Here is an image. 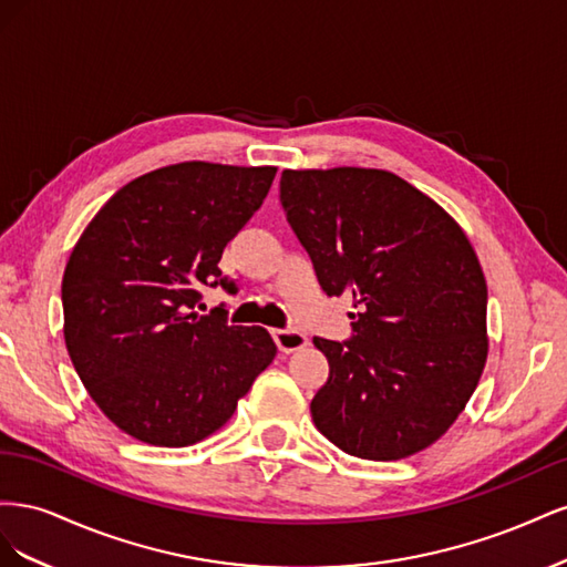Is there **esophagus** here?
Instances as JSON below:
<instances>
[{
  "instance_id": "34e87169",
  "label": "esophagus",
  "mask_w": 567,
  "mask_h": 567,
  "mask_svg": "<svg viewBox=\"0 0 567 567\" xmlns=\"http://www.w3.org/2000/svg\"><path fill=\"white\" fill-rule=\"evenodd\" d=\"M271 336H274V342H277V348L286 354L298 352V350L307 348V342H310V338L300 331H293V329H274Z\"/></svg>"
}]
</instances>
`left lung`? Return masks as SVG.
<instances>
[{"instance_id":"obj_1","label":"left lung","mask_w":567,"mask_h":567,"mask_svg":"<svg viewBox=\"0 0 567 567\" xmlns=\"http://www.w3.org/2000/svg\"><path fill=\"white\" fill-rule=\"evenodd\" d=\"M281 205L352 338H315L329 381L310 404L336 447L398 461L466 409L487 362V284L456 219L388 169H284Z\"/></svg>"}]
</instances>
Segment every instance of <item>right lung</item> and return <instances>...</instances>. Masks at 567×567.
I'll return each mask as SVG.
<instances>
[{"mask_svg":"<svg viewBox=\"0 0 567 567\" xmlns=\"http://www.w3.org/2000/svg\"><path fill=\"white\" fill-rule=\"evenodd\" d=\"M277 167L165 165L113 194L63 271V336L90 398L130 437L188 447L219 431L277 346L198 315L200 286L260 208Z\"/></svg>","mask_w":567,"mask_h":567,"instance_id":"right-lung-1","label":"right lung"}]
</instances>
